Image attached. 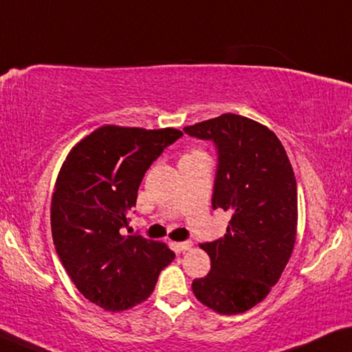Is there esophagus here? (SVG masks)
Here are the masks:
<instances>
[{
	"mask_svg": "<svg viewBox=\"0 0 352 352\" xmlns=\"http://www.w3.org/2000/svg\"><path fill=\"white\" fill-rule=\"evenodd\" d=\"M177 248H179L181 252H187V250H190L192 248V245H193V242L192 241H184V242H177Z\"/></svg>",
	"mask_w": 352,
	"mask_h": 352,
	"instance_id": "34e87169",
	"label": "esophagus"
}]
</instances>
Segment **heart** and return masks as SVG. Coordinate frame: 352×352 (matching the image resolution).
<instances>
[{
    "instance_id": "1",
    "label": "heart",
    "mask_w": 352,
    "mask_h": 352,
    "mask_svg": "<svg viewBox=\"0 0 352 352\" xmlns=\"http://www.w3.org/2000/svg\"><path fill=\"white\" fill-rule=\"evenodd\" d=\"M198 154H203V153H199V151H192V153L188 155H198ZM188 155H186V157H188Z\"/></svg>"
}]
</instances>
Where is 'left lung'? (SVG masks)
Segmentation results:
<instances>
[{
	"label": "left lung",
	"instance_id": "left-lung-1",
	"mask_svg": "<svg viewBox=\"0 0 352 352\" xmlns=\"http://www.w3.org/2000/svg\"><path fill=\"white\" fill-rule=\"evenodd\" d=\"M217 149L212 209L230 210L226 234L199 244L210 272L192 283L197 299L220 315H237L269 294L293 253L297 184L283 144L266 126L225 113L184 127Z\"/></svg>",
	"mask_w": 352,
	"mask_h": 352
}]
</instances>
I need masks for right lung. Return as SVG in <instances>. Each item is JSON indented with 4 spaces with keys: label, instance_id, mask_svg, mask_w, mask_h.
Instances as JSON below:
<instances>
[{
    "label": "right lung",
    "instance_id": "add662e5",
    "mask_svg": "<svg viewBox=\"0 0 352 352\" xmlns=\"http://www.w3.org/2000/svg\"><path fill=\"white\" fill-rule=\"evenodd\" d=\"M182 137L176 129L104 126L70 151L52 197V234L64 269L86 299L121 311L148 299L175 259L162 242L122 236L144 173Z\"/></svg>",
    "mask_w": 352,
    "mask_h": 352
}]
</instances>
